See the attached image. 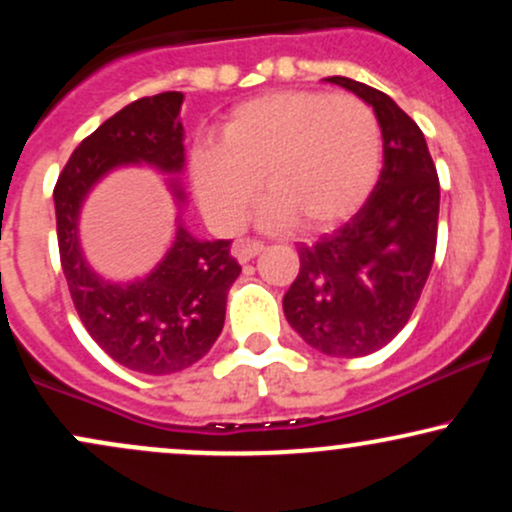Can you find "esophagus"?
Returning a JSON list of instances; mask_svg holds the SVG:
<instances>
[{"instance_id": "1", "label": "esophagus", "mask_w": 512, "mask_h": 512, "mask_svg": "<svg viewBox=\"0 0 512 512\" xmlns=\"http://www.w3.org/2000/svg\"><path fill=\"white\" fill-rule=\"evenodd\" d=\"M262 250H264V243H260V240H250V238L238 240V243L233 245V255L238 257V262H250L252 257L260 255Z\"/></svg>"}]
</instances>
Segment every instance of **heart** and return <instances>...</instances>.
Returning a JSON list of instances; mask_svg holds the SVG:
<instances>
[{"mask_svg":"<svg viewBox=\"0 0 512 512\" xmlns=\"http://www.w3.org/2000/svg\"><path fill=\"white\" fill-rule=\"evenodd\" d=\"M378 115L349 93L274 91L233 108L221 142L192 149L190 175L207 219L223 233L248 221L264 185V221L308 233L354 216L383 170Z\"/></svg>","mask_w":512,"mask_h":512,"instance_id":"heart-1","label":"heart"}]
</instances>
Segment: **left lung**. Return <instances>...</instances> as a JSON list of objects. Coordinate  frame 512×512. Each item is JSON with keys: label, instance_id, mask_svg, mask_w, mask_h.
<instances>
[{"label": "left lung", "instance_id": "obj_1", "mask_svg": "<svg viewBox=\"0 0 512 512\" xmlns=\"http://www.w3.org/2000/svg\"><path fill=\"white\" fill-rule=\"evenodd\" d=\"M327 81L373 105L385 166L354 219L298 248L284 315L313 349L356 358L390 344L419 303L436 257L440 182L424 132L390 96L346 76Z\"/></svg>", "mask_w": 512, "mask_h": 512}]
</instances>
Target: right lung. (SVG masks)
I'll use <instances>...</instances> for the list:
<instances>
[{"label":"right lung","mask_w":512,"mask_h":512,"mask_svg":"<svg viewBox=\"0 0 512 512\" xmlns=\"http://www.w3.org/2000/svg\"><path fill=\"white\" fill-rule=\"evenodd\" d=\"M182 93L166 91L125 105L74 149L55 185L60 260L76 313L113 361L144 375L190 368L214 346L226 320V296L240 264L231 240H197L182 223L158 267L132 284H110L88 267L79 245V209L113 168L149 163L180 173L185 163ZM178 204L185 199L170 182Z\"/></svg>","instance_id":"right-lung-1"}]
</instances>
